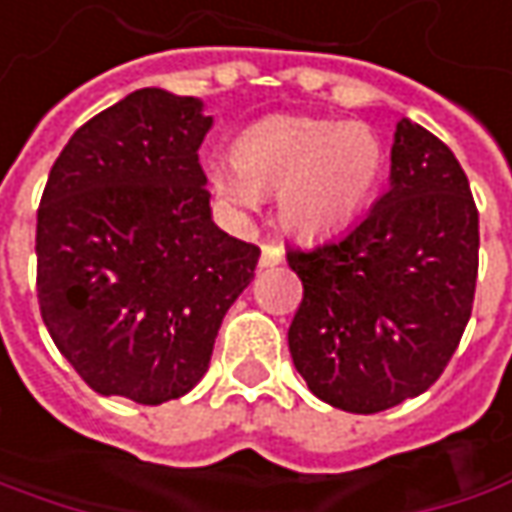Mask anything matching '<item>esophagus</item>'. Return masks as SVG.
<instances>
[{"label":"esophagus","instance_id":"34e87169","mask_svg":"<svg viewBox=\"0 0 512 512\" xmlns=\"http://www.w3.org/2000/svg\"><path fill=\"white\" fill-rule=\"evenodd\" d=\"M283 260V249L278 243H263L260 246V269H269V266H278Z\"/></svg>","mask_w":512,"mask_h":512}]
</instances>
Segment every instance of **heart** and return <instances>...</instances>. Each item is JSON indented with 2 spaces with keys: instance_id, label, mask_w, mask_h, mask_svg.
<instances>
[{
  "instance_id": "b5f03b06",
  "label": "heart",
  "mask_w": 512,
  "mask_h": 512,
  "mask_svg": "<svg viewBox=\"0 0 512 512\" xmlns=\"http://www.w3.org/2000/svg\"><path fill=\"white\" fill-rule=\"evenodd\" d=\"M234 163L209 168L212 191L240 212L278 191L280 226L295 237H321L367 209L387 174V145L375 128L321 117H269L249 125Z\"/></svg>"
}]
</instances>
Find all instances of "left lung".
Here are the masks:
<instances>
[{"instance_id": "obj_1", "label": "left lung", "mask_w": 512, "mask_h": 512, "mask_svg": "<svg viewBox=\"0 0 512 512\" xmlns=\"http://www.w3.org/2000/svg\"><path fill=\"white\" fill-rule=\"evenodd\" d=\"M303 283L289 352L306 387L344 412L421 395L450 364L473 312L478 209L456 154L401 120L389 191L338 240L289 249Z\"/></svg>"}]
</instances>
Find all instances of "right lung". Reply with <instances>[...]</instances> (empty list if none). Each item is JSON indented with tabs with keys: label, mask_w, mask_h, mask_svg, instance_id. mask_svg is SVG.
Wrapping results in <instances>:
<instances>
[{
	"label": "right lung",
	"mask_w": 512,
	"mask_h": 512,
	"mask_svg": "<svg viewBox=\"0 0 512 512\" xmlns=\"http://www.w3.org/2000/svg\"><path fill=\"white\" fill-rule=\"evenodd\" d=\"M203 102L140 88L74 131L36 212V292L56 349L100 395L145 407L206 375L260 249L212 220Z\"/></svg>",
	"instance_id": "right-lung-1"
}]
</instances>
